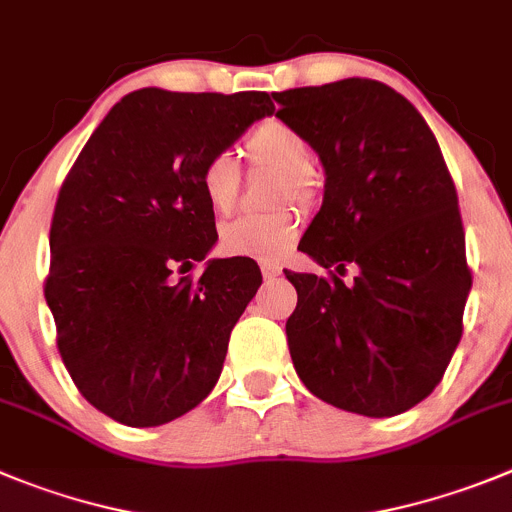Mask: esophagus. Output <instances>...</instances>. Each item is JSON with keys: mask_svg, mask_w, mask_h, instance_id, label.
I'll return each instance as SVG.
<instances>
[{"mask_svg": "<svg viewBox=\"0 0 512 512\" xmlns=\"http://www.w3.org/2000/svg\"><path fill=\"white\" fill-rule=\"evenodd\" d=\"M261 274L266 276V279H274V276L281 274L279 264H274V261H261Z\"/></svg>", "mask_w": 512, "mask_h": 512, "instance_id": "esophagus-1", "label": "esophagus"}]
</instances>
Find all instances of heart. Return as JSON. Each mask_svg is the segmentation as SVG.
I'll return each instance as SVG.
<instances>
[{"label":"heart","instance_id":"1","mask_svg":"<svg viewBox=\"0 0 512 512\" xmlns=\"http://www.w3.org/2000/svg\"><path fill=\"white\" fill-rule=\"evenodd\" d=\"M248 157L284 172L279 187L281 200H304L312 187L309 172L314 170V149L307 139L284 121H266L248 137ZM241 187V167L236 154L218 149L200 167V190L215 213H231ZM297 210L284 208L269 215H241L220 228V251L228 256L271 261L284 256L297 236Z\"/></svg>","mask_w":512,"mask_h":512}]
</instances>
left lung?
<instances>
[{
	"label": "left lung",
	"mask_w": 512,
	"mask_h": 512,
	"mask_svg": "<svg viewBox=\"0 0 512 512\" xmlns=\"http://www.w3.org/2000/svg\"><path fill=\"white\" fill-rule=\"evenodd\" d=\"M325 170L299 241L332 274L284 271L297 289L289 353L309 393L350 414L396 416L424 401L462 337L472 276L457 190L424 116L370 78L274 93Z\"/></svg>",
	"instance_id": "left-lung-1"
}]
</instances>
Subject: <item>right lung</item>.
<instances>
[{"instance_id": "1", "label": "right lung", "mask_w": 512, "mask_h": 512, "mask_svg": "<svg viewBox=\"0 0 512 512\" xmlns=\"http://www.w3.org/2000/svg\"><path fill=\"white\" fill-rule=\"evenodd\" d=\"M271 114L269 93L142 88L106 114L60 187L45 299L70 378L119 424H167L218 383L261 271L210 259L198 282L176 276L218 241L200 167Z\"/></svg>"}]
</instances>
